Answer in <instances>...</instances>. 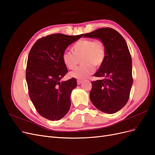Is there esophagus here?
I'll use <instances>...</instances> for the list:
<instances>
[{"instance_id": "34e87169", "label": "esophagus", "mask_w": 155, "mask_h": 155, "mask_svg": "<svg viewBox=\"0 0 155 155\" xmlns=\"http://www.w3.org/2000/svg\"><path fill=\"white\" fill-rule=\"evenodd\" d=\"M82 80H80V79H78L77 80V83H78V85H80V84H81V83H82Z\"/></svg>"}]
</instances>
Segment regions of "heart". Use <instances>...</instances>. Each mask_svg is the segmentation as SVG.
<instances>
[{
    "instance_id": "1",
    "label": "heart",
    "mask_w": 155,
    "mask_h": 155,
    "mask_svg": "<svg viewBox=\"0 0 155 155\" xmlns=\"http://www.w3.org/2000/svg\"><path fill=\"white\" fill-rule=\"evenodd\" d=\"M72 51H64L62 59L65 66L73 69L81 58L82 64L70 72V76L78 79H84L90 76L94 71V67H100L106 57L105 45L100 40L79 39L73 45Z\"/></svg>"
}]
</instances>
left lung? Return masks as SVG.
<instances>
[{"mask_svg": "<svg viewBox=\"0 0 155 155\" xmlns=\"http://www.w3.org/2000/svg\"><path fill=\"white\" fill-rule=\"evenodd\" d=\"M104 43V63L94 74L103 78L92 81L90 99L97 109L107 114L118 112L127 103L133 85L132 59L124 37L110 28H101L84 35Z\"/></svg>", "mask_w": 155, "mask_h": 155, "instance_id": "8db88e82", "label": "left lung"}]
</instances>
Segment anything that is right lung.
<instances>
[{"mask_svg": "<svg viewBox=\"0 0 155 155\" xmlns=\"http://www.w3.org/2000/svg\"><path fill=\"white\" fill-rule=\"evenodd\" d=\"M83 35H48L37 40L30 51L26 70L28 94L36 110L45 118L59 120L70 109V94L77 81L75 78L60 81L68 72L62 55L68 46Z\"/></svg>", "mask_w": 155, "mask_h": 155, "instance_id": "obj_1", "label": "right lung"}]
</instances>
